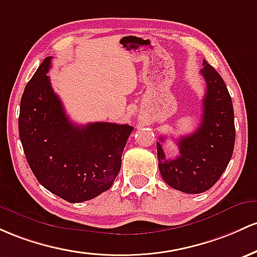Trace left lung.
Returning <instances> with one entry per match:
<instances>
[{
  "mask_svg": "<svg viewBox=\"0 0 257 257\" xmlns=\"http://www.w3.org/2000/svg\"><path fill=\"white\" fill-rule=\"evenodd\" d=\"M201 75L206 91L199 127L189 136L180 137V155L166 159L161 143L157 142L158 161L163 180L172 188L188 194L206 192L217 182L232 158L235 141L232 98L221 75L204 59Z\"/></svg>",
  "mask_w": 257,
  "mask_h": 257,
  "instance_id": "8db88e82",
  "label": "left lung"
}]
</instances>
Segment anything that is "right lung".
<instances>
[{"instance_id":"1","label":"right lung","mask_w":257,"mask_h":257,"mask_svg":"<svg viewBox=\"0 0 257 257\" xmlns=\"http://www.w3.org/2000/svg\"><path fill=\"white\" fill-rule=\"evenodd\" d=\"M51 60L45 58L23 93L19 137L37 181L69 203H81L114 183L134 127L111 122L75 125L47 76Z\"/></svg>"}]
</instances>
